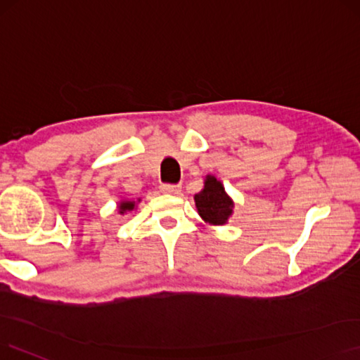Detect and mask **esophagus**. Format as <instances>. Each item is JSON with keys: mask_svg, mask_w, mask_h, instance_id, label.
<instances>
[{"mask_svg": "<svg viewBox=\"0 0 360 360\" xmlns=\"http://www.w3.org/2000/svg\"><path fill=\"white\" fill-rule=\"evenodd\" d=\"M160 191L163 193H172V195H178L181 192V187L176 186V184H162L160 186Z\"/></svg>", "mask_w": 360, "mask_h": 360, "instance_id": "34e87169", "label": "esophagus"}]
</instances>
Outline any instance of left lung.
<instances>
[{
  "instance_id": "obj_1",
  "label": "left lung",
  "mask_w": 360,
  "mask_h": 360,
  "mask_svg": "<svg viewBox=\"0 0 360 360\" xmlns=\"http://www.w3.org/2000/svg\"><path fill=\"white\" fill-rule=\"evenodd\" d=\"M195 202H197L200 215L209 224L224 225L231 215L233 201L228 198L224 186L214 176H207L205 188L195 195Z\"/></svg>"
}]
</instances>
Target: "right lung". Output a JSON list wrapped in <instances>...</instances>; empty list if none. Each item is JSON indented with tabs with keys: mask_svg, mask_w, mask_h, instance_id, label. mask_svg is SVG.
I'll list each match as a JSON object with an SVG mask.
<instances>
[{
	"mask_svg": "<svg viewBox=\"0 0 360 360\" xmlns=\"http://www.w3.org/2000/svg\"><path fill=\"white\" fill-rule=\"evenodd\" d=\"M134 206H135L134 202H121L120 211H121V212H124V211H132Z\"/></svg>",
	"mask_w": 360,
	"mask_h": 360,
	"instance_id": "right-lung-1",
	"label": "right lung"
}]
</instances>
